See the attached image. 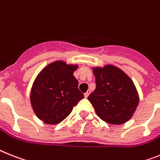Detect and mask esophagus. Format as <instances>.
Returning <instances> with one entry per match:
<instances>
[{
	"label": "esophagus",
	"instance_id": "34e87169",
	"mask_svg": "<svg viewBox=\"0 0 160 160\" xmlns=\"http://www.w3.org/2000/svg\"><path fill=\"white\" fill-rule=\"evenodd\" d=\"M89 93H90V90H88L86 92H85V93H84V97H85V98H88V95H89Z\"/></svg>",
	"mask_w": 160,
	"mask_h": 160
}]
</instances>
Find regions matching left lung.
<instances>
[{
    "label": "left lung",
    "instance_id": "1",
    "mask_svg": "<svg viewBox=\"0 0 160 160\" xmlns=\"http://www.w3.org/2000/svg\"><path fill=\"white\" fill-rule=\"evenodd\" d=\"M96 88L88 97L98 117L111 124L129 120L139 102L138 92L127 75L114 66L93 69Z\"/></svg>",
    "mask_w": 160,
    "mask_h": 160
}]
</instances>
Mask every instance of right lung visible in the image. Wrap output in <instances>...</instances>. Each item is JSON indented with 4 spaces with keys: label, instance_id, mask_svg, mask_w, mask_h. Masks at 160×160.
<instances>
[{
    "label": "right lung",
    "instance_id": "add662e5",
    "mask_svg": "<svg viewBox=\"0 0 160 160\" xmlns=\"http://www.w3.org/2000/svg\"><path fill=\"white\" fill-rule=\"evenodd\" d=\"M77 66L62 61L47 66L35 80L31 103L37 117L49 124H57L71 114L84 94L73 76Z\"/></svg>",
    "mask_w": 160,
    "mask_h": 160
}]
</instances>
